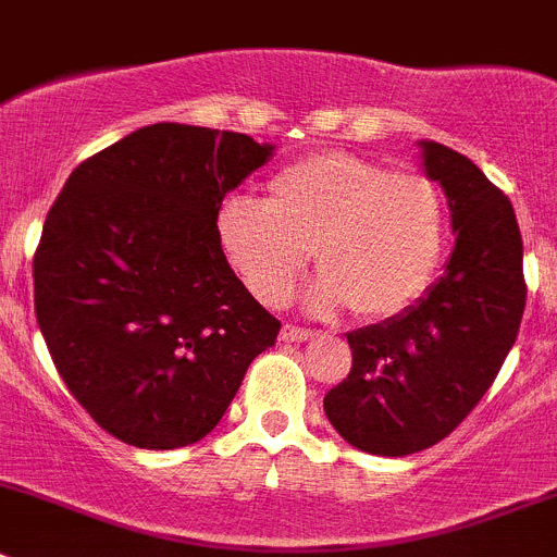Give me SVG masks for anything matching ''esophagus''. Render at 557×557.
<instances>
[{"label": "esophagus", "mask_w": 557, "mask_h": 557, "mask_svg": "<svg viewBox=\"0 0 557 557\" xmlns=\"http://www.w3.org/2000/svg\"><path fill=\"white\" fill-rule=\"evenodd\" d=\"M312 334H315L312 329L296 326V323H285L283 332H280V337H283L285 343H301V339H310Z\"/></svg>", "instance_id": "1"}]
</instances>
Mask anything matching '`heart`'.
Segmentation results:
<instances>
[{"label": "heart", "mask_w": 557, "mask_h": 557, "mask_svg": "<svg viewBox=\"0 0 557 557\" xmlns=\"http://www.w3.org/2000/svg\"><path fill=\"white\" fill-rule=\"evenodd\" d=\"M228 267L263 305H283L315 250L321 312L392 318L428 290L446 247V198L419 171L321 152L277 171L267 201L231 193L214 212Z\"/></svg>", "instance_id": "b5f03b06"}]
</instances>
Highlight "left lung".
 <instances>
[{
  "label": "left lung",
  "instance_id": "obj_1",
  "mask_svg": "<svg viewBox=\"0 0 557 557\" xmlns=\"http://www.w3.org/2000/svg\"><path fill=\"white\" fill-rule=\"evenodd\" d=\"M446 193L455 252L422 299L348 334L350 372L323 397L332 428L367 455L430 449L476 408L520 332L522 236L515 209L466 154L422 141Z\"/></svg>",
  "mask_w": 557,
  "mask_h": 557
}]
</instances>
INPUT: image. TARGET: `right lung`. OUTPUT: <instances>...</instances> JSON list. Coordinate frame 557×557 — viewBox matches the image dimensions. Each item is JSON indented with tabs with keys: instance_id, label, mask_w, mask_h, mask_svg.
I'll return each mask as SVG.
<instances>
[{
	"instance_id": "right-lung-1",
	"label": "right lung",
	"mask_w": 557,
	"mask_h": 557,
	"mask_svg": "<svg viewBox=\"0 0 557 557\" xmlns=\"http://www.w3.org/2000/svg\"><path fill=\"white\" fill-rule=\"evenodd\" d=\"M228 129L160 122L64 182L35 252V312L70 394L113 438L180 449L212 433L280 321L214 239V212L272 158Z\"/></svg>"
}]
</instances>
